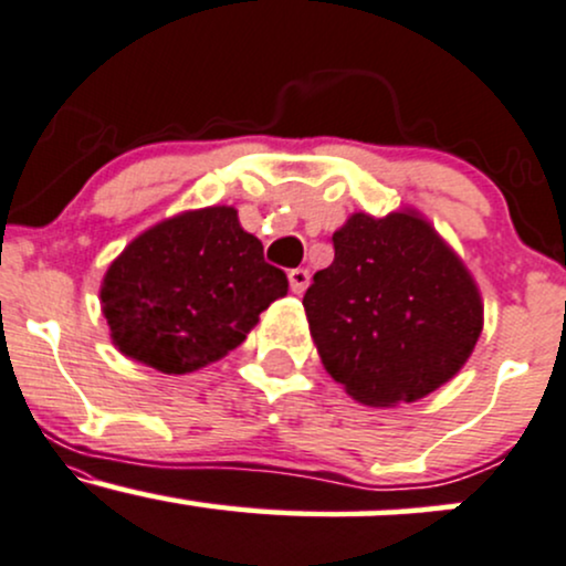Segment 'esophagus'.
<instances>
[{
  "mask_svg": "<svg viewBox=\"0 0 566 566\" xmlns=\"http://www.w3.org/2000/svg\"><path fill=\"white\" fill-rule=\"evenodd\" d=\"M287 279H290V290L295 292V295H301V292H305V287H308L311 274H308V269H292Z\"/></svg>",
  "mask_w": 566,
  "mask_h": 566,
  "instance_id": "1",
  "label": "esophagus"
}]
</instances>
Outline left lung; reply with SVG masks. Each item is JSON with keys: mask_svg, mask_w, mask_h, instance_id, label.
<instances>
[{"mask_svg": "<svg viewBox=\"0 0 566 566\" xmlns=\"http://www.w3.org/2000/svg\"><path fill=\"white\" fill-rule=\"evenodd\" d=\"M303 305L324 369L366 406H398L446 385L482 332L478 284L417 213H356Z\"/></svg>", "mask_w": 566, "mask_h": 566, "instance_id": "obj_1", "label": "left lung"}]
</instances>
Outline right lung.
Returning a JSON list of instances; mask_svg holds the SVG:
<instances>
[{"mask_svg":"<svg viewBox=\"0 0 566 566\" xmlns=\"http://www.w3.org/2000/svg\"><path fill=\"white\" fill-rule=\"evenodd\" d=\"M287 287L237 210L218 206L136 237L107 269L99 301L124 356L187 374L234 350Z\"/></svg>","mask_w":566,"mask_h":566,"instance_id":"1","label":"right lung"}]
</instances>
